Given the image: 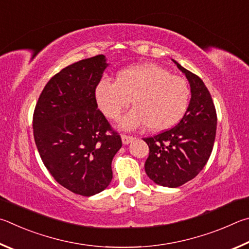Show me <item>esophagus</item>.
I'll return each mask as SVG.
<instances>
[{"mask_svg":"<svg viewBox=\"0 0 249 249\" xmlns=\"http://www.w3.org/2000/svg\"><path fill=\"white\" fill-rule=\"evenodd\" d=\"M121 140H122V143L125 145V144H129V143H131L134 140V138L131 136H125V134H122Z\"/></svg>","mask_w":249,"mask_h":249,"instance_id":"1","label":"esophagus"}]
</instances>
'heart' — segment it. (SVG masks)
I'll return each mask as SVG.
<instances>
[{
  "label": "heart",
  "mask_w": 249,
  "mask_h": 249,
  "mask_svg": "<svg viewBox=\"0 0 249 249\" xmlns=\"http://www.w3.org/2000/svg\"><path fill=\"white\" fill-rule=\"evenodd\" d=\"M189 94L184 78L154 63L122 70L115 83L103 80L95 89L96 103L108 119H119L132 100L134 108L124 117L120 127L133 130L145 124L151 131L175 124L186 111Z\"/></svg>",
  "instance_id": "1"
}]
</instances>
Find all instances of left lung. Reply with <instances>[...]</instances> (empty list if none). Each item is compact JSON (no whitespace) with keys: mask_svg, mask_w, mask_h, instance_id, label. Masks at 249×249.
<instances>
[{"mask_svg":"<svg viewBox=\"0 0 249 249\" xmlns=\"http://www.w3.org/2000/svg\"><path fill=\"white\" fill-rule=\"evenodd\" d=\"M174 62L189 82L188 108L175 127L144 139L150 149L144 164L146 175L155 184L169 188L194 179L206 166L214 144L217 121L214 104L201 78Z\"/></svg>","mask_w":249,"mask_h":249,"instance_id":"obj_1","label":"left lung"}]
</instances>
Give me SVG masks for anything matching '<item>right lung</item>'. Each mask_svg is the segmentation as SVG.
I'll return each instance as SVG.
<instances>
[{
	"label": "right lung",
	"instance_id": "1",
	"mask_svg": "<svg viewBox=\"0 0 249 249\" xmlns=\"http://www.w3.org/2000/svg\"><path fill=\"white\" fill-rule=\"evenodd\" d=\"M108 65L99 54L61 70L41 91L33 118L45 166L61 186L85 197L110 184L112 159L122 145L95 98Z\"/></svg>",
	"mask_w": 249,
	"mask_h": 249
}]
</instances>
